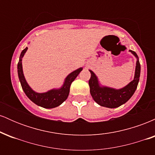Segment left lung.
<instances>
[{"instance_id": "1", "label": "left lung", "mask_w": 155, "mask_h": 155, "mask_svg": "<svg viewBox=\"0 0 155 155\" xmlns=\"http://www.w3.org/2000/svg\"><path fill=\"white\" fill-rule=\"evenodd\" d=\"M136 58L134 79L124 87L116 89L104 86L100 83L98 78L92 71H90L91 77L89 80V85L93 100L101 106L110 108H117L124 104L132 97L136 91L140 74V65L138 55L135 51L129 50Z\"/></svg>"}]
</instances>
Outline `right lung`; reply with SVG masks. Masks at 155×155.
I'll list each match as a JSON object with an SVG mask.
<instances>
[{
	"mask_svg": "<svg viewBox=\"0 0 155 155\" xmlns=\"http://www.w3.org/2000/svg\"><path fill=\"white\" fill-rule=\"evenodd\" d=\"M27 50H28V47H26L22 51L20 56H19V63L17 64V72H18L19 79L23 91L28 96V98L37 106L45 108L58 107L68 98L69 92H70L71 84L74 81V79L77 77L79 73L83 70V68H79L69 74L65 77L63 85L60 88L51 89V90H48L47 92H41V93L37 92L30 87L25 78L24 74H23L22 60Z\"/></svg>",
	"mask_w": 155,
	"mask_h": 155,
	"instance_id": "right-lung-1",
	"label": "right lung"
}]
</instances>
